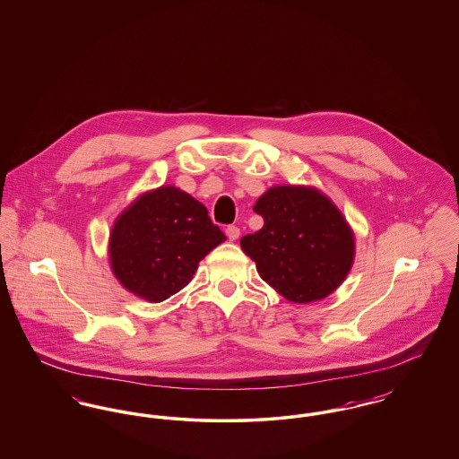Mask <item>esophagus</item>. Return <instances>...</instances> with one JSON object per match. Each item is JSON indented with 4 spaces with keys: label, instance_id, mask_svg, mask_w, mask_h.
<instances>
[{
    "label": "esophagus",
    "instance_id": "34e87169",
    "mask_svg": "<svg viewBox=\"0 0 459 459\" xmlns=\"http://www.w3.org/2000/svg\"><path fill=\"white\" fill-rule=\"evenodd\" d=\"M225 234H227L229 240H236L239 238V227H236V225H229V227L225 229Z\"/></svg>",
    "mask_w": 459,
    "mask_h": 459
}]
</instances>
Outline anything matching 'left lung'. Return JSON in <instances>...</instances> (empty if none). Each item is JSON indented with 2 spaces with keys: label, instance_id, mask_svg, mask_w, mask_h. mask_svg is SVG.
<instances>
[{
  "label": "left lung",
  "instance_id": "8db88e82",
  "mask_svg": "<svg viewBox=\"0 0 459 459\" xmlns=\"http://www.w3.org/2000/svg\"><path fill=\"white\" fill-rule=\"evenodd\" d=\"M263 227L240 239L263 281L292 303L327 298L354 260V234L339 208L315 187L275 186L255 208Z\"/></svg>",
  "mask_w": 459,
  "mask_h": 459
}]
</instances>
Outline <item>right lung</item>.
I'll list each match as a JSON object with an SVG mask.
<instances>
[{
	"label": "right lung",
	"instance_id": "right-lung-1",
	"mask_svg": "<svg viewBox=\"0 0 459 459\" xmlns=\"http://www.w3.org/2000/svg\"><path fill=\"white\" fill-rule=\"evenodd\" d=\"M225 239L204 204L175 186H161L115 220L109 264L129 292L160 303L189 284L197 263Z\"/></svg>",
	"mask_w": 459,
	"mask_h": 459
}]
</instances>
